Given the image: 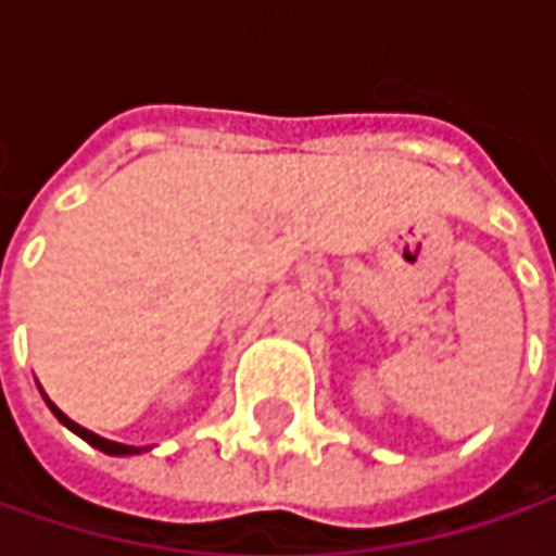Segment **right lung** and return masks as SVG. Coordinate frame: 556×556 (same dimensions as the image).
I'll return each instance as SVG.
<instances>
[{"mask_svg": "<svg viewBox=\"0 0 556 556\" xmlns=\"http://www.w3.org/2000/svg\"><path fill=\"white\" fill-rule=\"evenodd\" d=\"M42 390V387H39ZM42 399H46V405L52 408V415L71 430V433H76L79 439H86L92 448H98V452H104V455H114V458H126V455H141V452H148V448H139V445H123V442H114V439H104V437H98V433H92V430H86V427H79L76 420H71V417L64 415L58 405H54L52 399L49 395L42 393Z\"/></svg>", "mask_w": 556, "mask_h": 556, "instance_id": "add662e5", "label": "right lung"}]
</instances>
